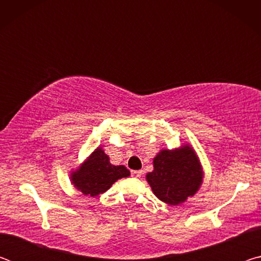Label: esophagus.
Wrapping results in <instances>:
<instances>
[{"instance_id":"34e87169","label":"esophagus","mask_w":261,"mask_h":261,"mask_svg":"<svg viewBox=\"0 0 261 261\" xmlns=\"http://www.w3.org/2000/svg\"><path fill=\"white\" fill-rule=\"evenodd\" d=\"M141 174H143V171L141 170H131V175H132V177H140L141 176Z\"/></svg>"}]
</instances>
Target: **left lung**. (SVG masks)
Returning <instances> with one entry per match:
<instances>
[{
    "mask_svg": "<svg viewBox=\"0 0 261 261\" xmlns=\"http://www.w3.org/2000/svg\"><path fill=\"white\" fill-rule=\"evenodd\" d=\"M153 167L146 180L153 193L168 205L182 204L201 187L204 170L189 144L175 149H161L153 159Z\"/></svg>",
    "mask_w": 261,
    "mask_h": 261,
    "instance_id": "left-lung-1",
    "label": "left lung"
}]
</instances>
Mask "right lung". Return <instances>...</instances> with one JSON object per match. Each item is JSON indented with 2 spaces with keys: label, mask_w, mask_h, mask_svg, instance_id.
Segmentation results:
<instances>
[{
  "label": "right lung",
  "mask_w": 261,
  "mask_h": 261,
  "mask_svg": "<svg viewBox=\"0 0 261 261\" xmlns=\"http://www.w3.org/2000/svg\"><path fill=\"white\" fill-rule=\"evenodd\" d=\"M127 176L130 171L124 166L112 165L103 149L98 147L70 174V180L84 196L96 197L109 190L117 179Z\"/></svg>",
  "instance_id": "1"
}]
</instances>
